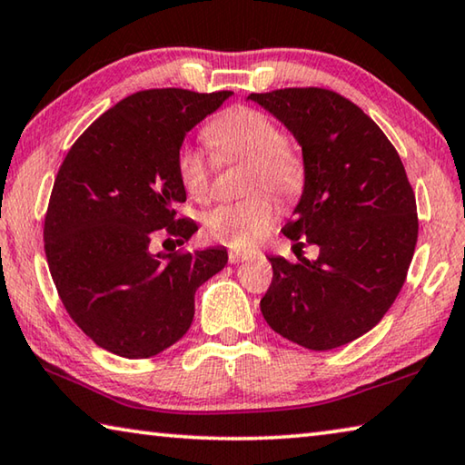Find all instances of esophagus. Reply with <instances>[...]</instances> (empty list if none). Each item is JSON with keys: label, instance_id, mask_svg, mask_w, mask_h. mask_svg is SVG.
<instances>
[{"label": "esophagus", "instance_id": "1", "mask_svg": "<svg viewBox=\"0 0 465 465\" xmlns=\"http://www.w3.org/2000/svg\"><path fill=\"white\" fill-rule=\"evenodd\" d=\"M227 258H230L232 264H238V262H246L248 258H252V254H246V252H230Z\"/></svg>", "mask_w": 465, "mask_h": 465}]
</instances>
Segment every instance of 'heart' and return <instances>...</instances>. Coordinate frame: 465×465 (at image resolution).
Returning a JSON list of instances; mask_svg holds the SVG:
<instances>
[{
	"label": "heart",
	"mask_w": 465,
	"mask_h": 465,
	"mask_svg": "<svg viewBox=\"0 0 465 465\" xmlns=\"http://www.w3.org/2000/svg\"><path fill=\"white\" fill-rule=\"evenodd\" d=\"M204 139L215 149L217 160H246L243 188L250 193L240 203L211 209L203 219L204 235L233 250L254 248L277 222V204L256 188L264 186L279 199L293 201L305 184L302 155L285 143L277 123L261 110L248 106H235L219 114L204 127ZM176 174L180 186L193 201H207L211 163L201 149L193 145L178 149Z\"/></svg>",
	"instance_id": "b5f03b06"
}]
</instances>
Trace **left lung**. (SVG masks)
I'll return each instance as SVG.
<instances>
[{"mask_svg":"<svg viewBox=\"0 0 465 465\" xmlns=\"http://www.w3.org/2000/svg\"><path fill=\"white\" fill-rule=\"evenodd\" d=\"M302 147L305 184L282 233L316 261L271 256L261 312L274 332L330 351L369 332L391 308L412 262L419 219L404 163L351 100L324 88L250 94Z\"/></svg>","mask_w":465,"mask_h":465,"instance_id":"obj_1","label":"left lung"}]
</instances>
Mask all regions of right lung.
Returning <instances> with one entry per match:
<instances>
[{
  "label": "right lung",
  "instance_id": "add662e5",
  "mask_svg": "<svg viewBox=\"0 0 465 465\" xmlns=\"http://www.w3.org/2000/svg\"><path fill=\"white\" fill-rule=\"evenodd\" d=\"M232 92L143 90L98 116L63 160L45 217V254L63 305L108 352L147 359L178 342L194 293L227 264L225 248L153 252L199 230L176 215L186 201L176 153L186 133Z\"/></svg>",
  "mask_w": 465,
  "mask_h": 465
}]
</instances>
